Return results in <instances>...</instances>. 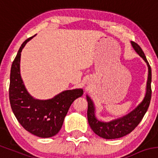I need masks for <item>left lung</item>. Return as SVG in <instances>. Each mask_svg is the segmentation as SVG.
<instances>
[{"label":"left lung","mask_w":158,"mask_h":158,"mask_svg":"<svg viewBox=\"0 0 158 158\" xmlns=\"http://www.w3.org/2000/svg\"><path fill=\"white\" fill-rule=\"evenodd\" d=\"M133 48L147 63L148 66V79L147 83V92L143 100L132 111L124 116L122 118L113 120L110 122H102L95 118V106L93 102L89 95H87L88 101V121L92 131L97 135L106 139H118L128 135L137 127L143 119V116L148 110L151 99V68L146 58L145 54L138 44L134 41H131Z\"/></svg>","instance_id":"left-lung-1"}]
</instances>
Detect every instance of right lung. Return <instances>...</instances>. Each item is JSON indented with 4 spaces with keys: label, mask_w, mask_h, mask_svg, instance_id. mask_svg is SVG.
<instances>
[{
    "label": "right lung",
    "mask_w": 158,
    "mask_h": 158,
    "mask_svg": "<svg viewBox=\"0 0 158 158\" xmlns=\"http://www.w3.org/2000/svg\"><path fill=\"white\" fill-rule=\"evenodd\" d=\"M32 38L22 44L11 65L10 104L15 118L27 131L40 138H49L61 129L70 106L84 92L81 89L66 90L47 100L35 99L29 94L20 75V58L23 48Z\"/></svg>",
    "instance_id": "right-lung-1"
}]
</instances>
